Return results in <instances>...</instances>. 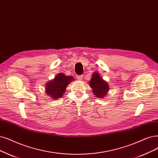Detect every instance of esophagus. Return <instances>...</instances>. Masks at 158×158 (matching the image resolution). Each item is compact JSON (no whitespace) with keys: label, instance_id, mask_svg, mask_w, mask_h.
Segmentation results:
<instances>
[{"label":"esophagus","instance_id":"1","mask_svg":"<svg viewBox=\"0 0 158 158\" xmlns=\"http://www.w3.org/2000/svg\"><path fill=\"white\" fill-rule=\"evenodd\" d=\"M77 78L78 80L81 81V80L83 79V75H77Z\"/></svg>","mask_w":158,"mask_h":158}]
</instances>
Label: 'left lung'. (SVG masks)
<instances>
[{"label": "left lung", "instance_id": "left-lung-1", "mask_svg": "<svg viewBox=\"0 0 158 158\" xmlns=\"http://www.w3.org/2000/svg\"><path fill=\"white\" fill-rule=\"evenodd\" d=\"M89 85L92 89L93 94L99 98L106 96L109 90V84L106 82L97 72L92 74Z\"/></svg>", "mask_w": 158, "mask_h": 158}]
</instances>
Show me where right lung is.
Instances as JSON below:
<instances>
[{"instance_id": "obj_1", "label": "right lung", "mask_w": 158, "mask_h": 158, "mask_svg": "<svg viewBox=\"0 0 158 158\" xmlns=\"http://www.w3.org/2000/svg\"><path fill=\"white\" fill-rule=\"evenodd\" d=\"M73 80L74 78L72 76H66L62 73H58L54 79L46 83L45 93L52 99H59L64 94L69 83Z\"/></svg>"}]
</instances>
